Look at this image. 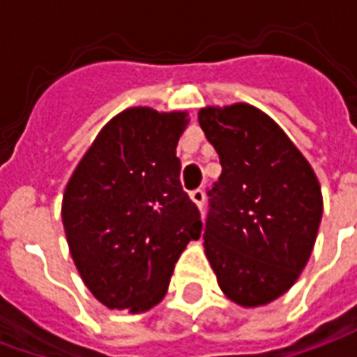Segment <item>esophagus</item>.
Here are the masks:
<instances>
[{
  "label": "esophagus",
  "instance_id": "34e87169",
  "mask_svg": "<svg viewBox=\"0 0 357 357\" xmlns=\"http://www.w3.org/2000/svg\"><path fill=\"white\" fill-rule=\"evenodd\" d=\"M191 201L197 204V208L202 210V206H204V191H201V189H195V191H191Z\"/></svg>",
  "mask_w": 357,
  "mask_h": 357
}]
</instances>
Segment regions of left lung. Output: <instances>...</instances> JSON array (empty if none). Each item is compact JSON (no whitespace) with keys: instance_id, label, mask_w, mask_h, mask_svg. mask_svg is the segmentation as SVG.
Wrapping results in <instances>:
<instances>
[{"instance_id":"left-lung-1","label":"left lung","mask_w":357,"mask_h":357,"mask_svg":"<svg viewBox=\"0 0 357 357\" xmlns=\"http://www.w3.org/2000/svg\"><path fill=\"white\" fill-rule=\"evenodd\" d=\"M199 124L222 164L208 193L204 255L227 298L266 306L306 268L321 224V185L289 135L252 105L204 107Z\"/></svg>"}]
</instances>
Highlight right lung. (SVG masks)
I'll return each mask as SVG.
<instances>
[{
	"instance_id": "add662e5",
	"label": "right lung",
	"mask_w": 357,
	"mask_h": 357,
	"mask_svg": "<svg viewBox=\"0 0 357 357\" xmlns=\"http://www.w3.org/2000/svg\"><path fill=\"white\" fill-rule=\"evenodd\" d=\"M187 124L185 110H122L66 183V243L82 281L110 310L156 306L187 243L201 237V214L181 189L176 156Z\"/></svg>"
}]
</instances>
